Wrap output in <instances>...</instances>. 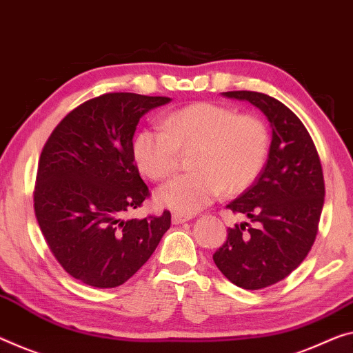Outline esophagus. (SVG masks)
Listing matches in <instances>:
<instances>
[{
	"label": "esophagus",
	"mask_w": 353,
	"mask_h": 353,
	"mask_svg": "<svg viewBox=\"0 0 353 353\" xmlns=\"http://www.w3.org/2000/svg\"><path fill=\"white\" fill-rule=\"evenodd\" d=\"M189 219H191V216H186V214H181V213H173L172 214L173 224H183V222H188Z\"/></svg>",
	"instance_id": "esophagus-1"
}]
</instances>
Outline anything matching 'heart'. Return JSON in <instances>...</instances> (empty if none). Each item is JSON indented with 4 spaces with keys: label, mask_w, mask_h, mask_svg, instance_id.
<instances>
[{
    "label": "heart",
    "mask_w": 353,
    "mask_h": 353,
    "mask_svg": "<svg viewBox=\"0 0 353 353\" xmlns=\"http://www.w3.org/2000/svg\"><path fill=\"white\" fill-rule=\"evenodd\" d=\"M164 129L146 128L134 140V158L146 176L161 181L176 170L180 150L197 146L192 167L158 191L162 207L194 214L222 194L241 192L256 181L270 151L262 120L235 108L199 102L170 113Z\"/></svg>",
    "instance_id": "obj_1"
}]
</instances>
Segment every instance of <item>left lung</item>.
Instances as JSON below:
<instances>
[{"mask_svg": "<svg viewBox=\"0 0 353 353\" xmlns=\"http://www.w3.org/2000/svg\"><path fill=\"white\" fill-rule=\"evenodd\" d=\"M263 112L271 126L267 164L256 183L227 208L251 219L227 230L213 254L221 273L238 287L259 290L287 278L311 251L321 221L325 183L316 145L289 107L256 91H227Z\"/></svg>", "mask_w": 353, "mask_h": 353, "instance_id": "1", "label": "left lung"}]
</instances>
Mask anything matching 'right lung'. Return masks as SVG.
I'll list each match as a JSON object with an SVG mask.
<instances>
[{
    "label": "right lung",
    "mask_w": 353,
    "mask_h": 353,
    "mask_svg": "<svg viewBox=\"0 0 353 353\" xmlns=\"http://www.w3.org/2000/svg\"><path fill=\"white\" fill-rule=\"evenodd\" d=\"M164 96L107 93L83 102L53 129L42 150L34 213L46 243L72 278L97 289L126 283L170 227V211L124 219L150 197L132 139Z\"/></svg>",
    "instance_id": "obj_1"
}]
</instances>
